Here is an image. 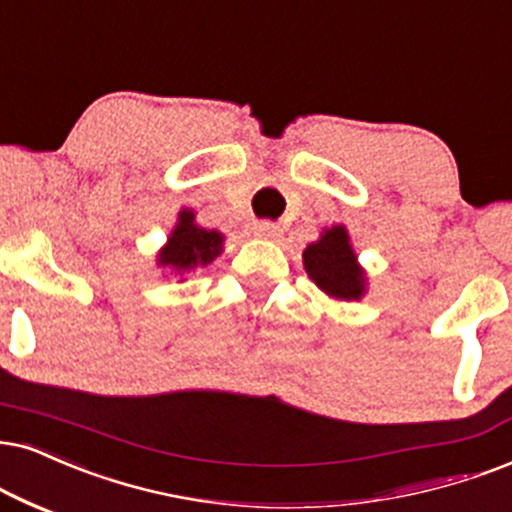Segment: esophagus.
Instances as JSON below:
<instances>
[{"mask_svg":"<svg viewBox=\"0 0 512 512\" xmlns=\"http://www.w3.org/2000/svg\"><path fill=\"white\" fill-rule=\"evenodd\" d=\"M252 231H255V236L260 238H267V241H278L283 234V229L274 222H255V226H252Z\"/></svg>","mask_w":512,"mask_h":512,"instance_id":"obj_1","label":"esophagus"}]
</instances>
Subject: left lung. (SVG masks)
<instances>
[{
    "label": "left lung",
    "mask_w": 512,
    "mask_h": 512,
    "mask_svg": "<svg viewBox=\"0 0 512 512\" xmlns=\"http://www.w3.org/2000/svg\"><path fill=\"white\" fill-rule=\"evenodd\" d=\"M302 262L316 288L333 300L352 302L366 295V271L359 264L345 224L323 229L321 236L304 248Z\"/></svg>",
    "instance_id": "left-lung-1"
}]
</instances>
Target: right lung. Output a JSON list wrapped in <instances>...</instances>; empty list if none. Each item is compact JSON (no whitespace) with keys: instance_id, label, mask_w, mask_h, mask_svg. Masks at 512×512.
I'll list each match as a JSON object with an SVG mask.
<instances>
[{"instance_id":"1","label":"right lung","mask_w":512,"mask_h":512,"mask_svg":"<svg viewBox=\"0 0 512 512\" xmlns=\"http://www.w3.org/2000/svg\"><path fill=\"white\" fill-rule=\"evenodd\" d=\"M224 234L217 229H205L196 224V212L184 208L179 210L177 224L172 226L167 243L155 255V264L160 269H170L184 281V274L196 271L198 267H208L222 255Z\"/></svg>"}]
</instances>
